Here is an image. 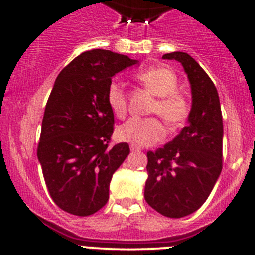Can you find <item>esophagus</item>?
Here are the masks:
<instances>
[{
	"mask_svg": "<svg viewBox=\"0 0 255 255\" xmlns=\"http://www.w3.org/2000/svg\"><path fill=\"white\" fill-rule=\"evenodd\" d=\"M129 148H130V150H132V151H139L140 150V148H138L135 144H130Z\"/></svg>",
	"mask_w": 255,
	"mask_h": 255,
	"instance_id": "obj_1",
	"label": "esophagus"
}]
</instances>
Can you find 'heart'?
Here are the masks:
<instances>
[{"mask_svg":"<svg viewBox=\"0 0 255 255\" xmlns=\"http://www.w3.org/2000/svg\"><path fill=\"white\" fill-rule=\"evenodd\" d=\"M135 80L149 92L156 96L149 112L159 115L170 128L181 126L190 113V102L187 97L177 89L175 73L164 66H151L138 71ZM107 105L113 115L123 118L127 113V96L121 84L110 82L106 94ZM118 139L130 142L140 146H148L159 142L165 135V127L156 117L130 118L116 129Z\"/></svg>","mask_w":255,"mask_h":255,"instance_id":"1","label":"heart"}]
</instances>
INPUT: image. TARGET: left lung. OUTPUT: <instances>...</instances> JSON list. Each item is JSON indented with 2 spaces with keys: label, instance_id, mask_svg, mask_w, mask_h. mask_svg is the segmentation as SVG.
Returning a JSON list of instances; mask_svg holds the SVG:
<instances>
[{
  "label": "left lung",
  "instance_id": "1",
  "mask_svg": "<svg viewBox=\"0 0 255 255\" xmlns=\"http://www.w3.org/2000/svg\"><path fill=\"white\" fill-rule=\"evenodd\" d=\"M181 63L191 85L189 125L171 142L148 151L144 199L165 217L181 218L199 210L222 171L223 123L215 84L184 51L164 54Z\"/></svg>",
  "mask_w": 255,
  "mask_h": 255
}]
</instances>
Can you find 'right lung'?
<instances>
[{"label":"right lung","instance_id":"add662e5","mask_svg":"<svg viewBox=\"0 0 255 255\" xmlns=\"http://www.w3.org/2000/svg\"><path fill=\"white\" fill-rule=\"evenodd\" d=\"M138 60L104 49L76 56L54 82L45 106L38 160L51 199L75 216H90L109 201L110 182L129 154L110 145L115 118L107 105L112 76Z\"/></svg>","mask_w":255,"mask_h":255}]
</instances>
